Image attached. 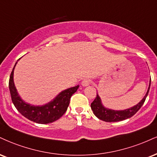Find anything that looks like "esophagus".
I'll return each instance as SVG.
<instances>
[{"mask_svg": "<svg viewBox=\"0 0 157 157\" xmlns=\"http://www.w3.org/2000/svg\"><path fill=\"white\" fill-rule=\"evenodd\" d=\"M90 84V80H83L82 81V86H84V87H86V86H88Z\"/></svg>", "mask_w": 157, "mask_h": 157, "instance_id": "34e87169", "label": "esophagus"}]
</instances>
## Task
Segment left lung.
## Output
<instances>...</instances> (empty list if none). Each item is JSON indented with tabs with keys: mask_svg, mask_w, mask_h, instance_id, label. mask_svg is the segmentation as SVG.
I'll use <instances>...</instances> for the list:
<instances>
[{
	"mask_svg": "<svg viewBox=\"0 0 157 157\" xmlns=\"http://www.w3.org/2000/svg\"><path fill=\"white\" fill-rule=\"evenodd\" d=\"M151 86V77L150 82H149V86L147 90L146 94L143 98V99L138 104L135 105V106L130 107V108L123 109V110H115V109H109L105 107L101 103V98L99 96L97 95L96 99L94 100V101L90 104V107L93 110L94 114L101 121L106 122H117L121 121L127 119V118H131L133 116L137 111L140 109V107L143 106V103L145 102V100L148 96L149 89H150Z\"/></svg>",
	"mask_w": 157,
	"mask_h": 157,
	"instance_id": "left-lung-1",
	"label": "left lung"
}]
</instances>
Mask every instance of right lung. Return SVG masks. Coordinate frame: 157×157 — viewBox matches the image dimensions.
Masks as SVG:
<instances>
[{"label": "right lung", "mask_w": 157, "mask_h": 157, "mask_svg": "<svg viewBox=\"0 0 157 157\" xmlns=\"http://www.w3.org/2000/svg\"><path fill=\"white\" fill-rule=\"evenodd\" d=\"M17 61L13 68L9 82L11 97L14 107L24 117L37 124H46L59 119L67 111L71 97L77 91L79 86L63 90L46 105L36 106L28 104L20 97L14 86V70Z\"/></svg>", "instance_id": "right-lung-1"}]
</instances>
